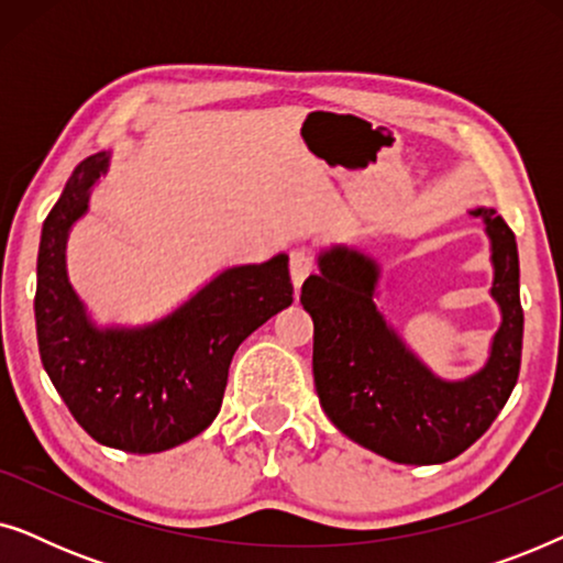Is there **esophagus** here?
<instances>
[{
  "label": "esophagus",
  "instance_id": "obj_1",
  "mask_svg": "<svg viewBox=\"0 0 563 563\" xmlns=\"http://www.w3.org/2000/svg\"><path fill=\"white\" fill-rule=\"evenodd\" d=\"M289 272H291V282H295V289L302 287V282L314 272V256H312V253L305 251V249L291 251Z\"/></svg>",
  "mask_w": 563,
  "mask_h": 563
}]
</instances>
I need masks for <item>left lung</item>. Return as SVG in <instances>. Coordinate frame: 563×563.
Instances as JSON below:
<instances>
[{
    "mask_svg": "<svg viewBox=\"0 0 563 563\" xmlns=\"http://www.w3.org/2000/svg\"><path fill=\"white\" fill-rule=\"evenodd\" d=\"M492 241V297L503 322L484 368L445 382L420 364L376 310L379 266L335 245L320 253V274L302 284L312 314V374L322 410L364 449L397 464H445L487 433L520 374L522 307L515 233L492 207H476Z\"/></svg>",
    "mask_w": 563,
    "mask_h": 563,
    "instance_id": "1",
    "label": "left lung"
}]
</instances>
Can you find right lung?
I'll return each instance as SVG.
<instances>
[{"label":"right lung","mask_w":563,"mask_h":563,"mask_svg":"<svg viewBox=\"0 0 563 563\" xmlns=\"http://www.w3.org/2000/svg\"><path fill=\"white\" fill-rule=\"evenodd\" d=\"M110 153L84 158L43 222L37 349L53 387L97 443L158 453L218 418L228 368L245 338L291 305L289 258L225 268L179 310L143 328H97L66 276V238L87 212Z\"/></svg>","instance_id":"add662e5"}]
</instances>
